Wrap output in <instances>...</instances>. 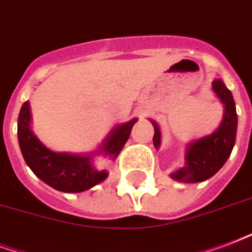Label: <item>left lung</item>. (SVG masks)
<instances>
[{
	"label": "left lung",
	"instance_id": "left-lung-1",
	"mask_svg": "<svg viewBox=\"0 0 252 252\" xmlns=\"http://www.w3.org/2000/svg\"><path fill=\"white\" fill-rule=\"evenodd\" d=\"M213 90L217 93L219 99L224 105L226 111H224L223 122L215 133L194 142L192 145H189L186 153V164L185 167L171 175L174 179L185 181V182L206 181L218 173L231 154L232 147L235 145L236 126H238L235 102L231 92L226 88V85L220 79L214 81ZM151 124L154 126V137H153L154 146L159 147V127L154 121H151Z\"/></svg>",
	"mask_w": 252,
	"mask_h": 252
}]
</instances>
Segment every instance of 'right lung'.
Masks as SVG:
<instances>
[{"label":"right lung","instance_id":"1","mask_svg":"<svg viewBox=\"0 0 252 252\" xmlns=\"http://www.w3.org/2000/svg\"><path fill=\"white\" fill-rule=\"evenodd\" d=\"M135 122L137 119H131L114 128L101 151L115 158L127 142ZM29 124V102H25L18 115V142L26 164L46 185L63 192H81L92 189L107 177L106 171H99L93 166L90 157L49 150L34 135Z\"/></svg>","mask_w":252,"mask_h":252}]
</instances>
